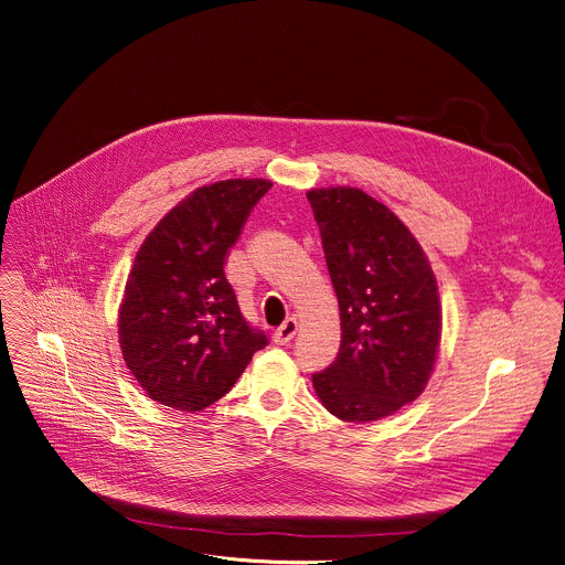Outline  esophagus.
<instances>
[{
  "label": "esophagus",
  "instance_id": "1",
  "mask_svg": "<svg viewBox=\"0 0 565 565\" xmlns=\"http://www.w3.org/2000/svg\"><path fill=\"white\" fill-rule=\"evenodd\" d=\"M295 335H297V319H286L284 324L275 331L273 342L279 344V347H286V344H290V340H292Z\"/></svg>",
  "mask_w": 565,
  "mask_h": 565
}]
</instances>
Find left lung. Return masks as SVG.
Returning <instances> with one entry per match:
<instances>
[{
  "mask_svg": "<svg viewBox=\"0 0 565 565\" xmlns=\"http://www.w3.org/2000/svg\"><path fill=\"white\" fill-rule=\"evenodd\" d=\"M340 303L338 360L312 375L321 405L344 423H375L427 386L443 338L436 275L412 230L366 192H306Z\"/></svg>",
  "mask_w": 565,
  "mask_h": 565,
  "instance_id": "1",
  "label": "left lung"
}]
</instances>
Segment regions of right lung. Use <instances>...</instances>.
I'll return each instance as SVG.
<instances>
[{
	"label": "right lung",
	"instance_id": "right-lung-1",
	"mask_svg": "<svg viewBox=\"0 0 565 565\" xmlns=\"http://www.w3.org/2000/svg\"><path fill=\"white\" fill-rule=\"evenodd\" d=\"M270 188L266 179L196 188L140 244L118 308V342L127 369L158 405L203 412L268 344L241 317L223 262Z\"/></svg>",
	"mask_w": 565,
	"mask_h": 565
}]
</instances>
